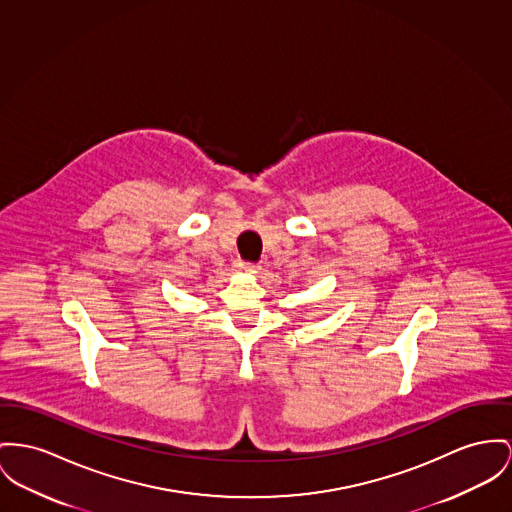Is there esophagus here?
I'll return each instance as SVG.
<instances>
[{
    "mask_svg": "<svg viewBox=\"0 0 512 512\" xmlns=\"http://www.w3.org/2000/svg\"><path fill=\"white\" fill-rule=\"evenodd\" d=\"M237 268L242 270V272H256V270H260L258 264H254V262H242V260L237 264Z\"/></svg>",
    "mask_w": 512,
    "mask_h": 512,
    "instance_id": "obj_1",
    "label": "esophagus"
}]
</instances>
